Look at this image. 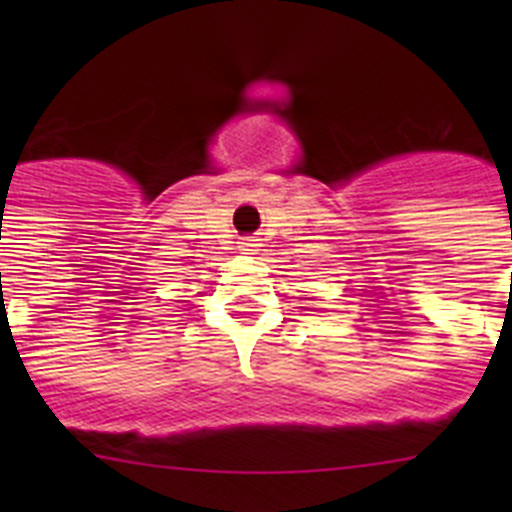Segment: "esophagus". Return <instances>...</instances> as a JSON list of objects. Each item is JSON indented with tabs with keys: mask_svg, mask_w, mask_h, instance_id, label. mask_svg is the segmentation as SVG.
Returning <instances> with one entry per match:
<instances>
[{
	"mask_svg": "<svg viewBox=\"0 0 512 512\" xmlns=\"http://www.w3.org/2000/svg\"><path fill=\"white\" fill-rule=\"evenodd\" d=\"M257 240H242V250H247V252H255L257 250Z\"/></svg>",
	"mask_w": 512,
	"mask_h": 512,
	"instance_id": "1",
	"label": "esophagus"
}]
</instances>
